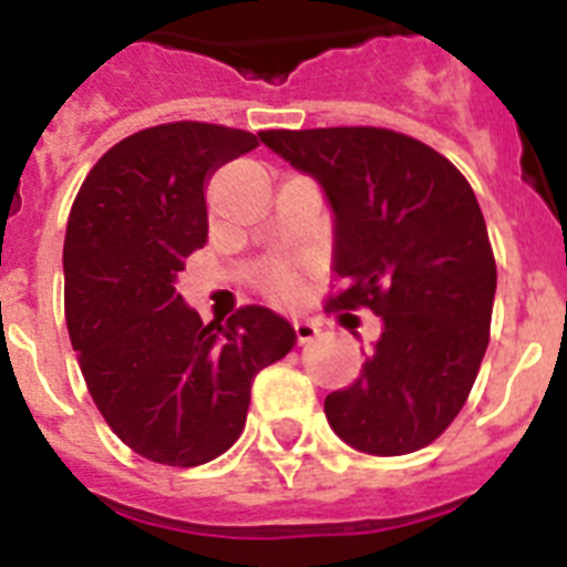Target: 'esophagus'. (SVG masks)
Returning <instances> with one entry per match:
<instances>
[{
  "label": "esophagus",
  "mask_w": 567,
  "mask_h": 567,
  "mask_svg": "<svg viewBox=\"0 0 567 567\" xmlns=\"http://www.w3.org/2000/svg\"><path fill=\"white\" fill-rule=\"evenodd\" d=\"M295 334H298V343H309V340H315L320 334L318 323L315 320H295Z\"/></svg>",
  "instance_id": "esophagus-1"
}]
</instances>
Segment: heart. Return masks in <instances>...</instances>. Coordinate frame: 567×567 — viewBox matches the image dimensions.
<instances>
[{
  "label": "heart",
  "instance_id": "1",
  "mask_svg": "<svg viewBox=\"0 0 567 567\" xmlns=\"http://www.w3.org/2000/svg\"><path fill=\"white\" fill-rule=\"evenodd\" d=\"M267 289L272 295H278V298H292L295 292H298V269L292 267V264H275L272 269L267 272Z\"/></svg>",
  "mask_w": 567,
  "mask_h": 567
}]
</instances>
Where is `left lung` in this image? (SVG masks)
Listing matches in <instances>:
<instances>
[{
    "label": "left lung",
    "instance_id": "obj_1",
    "mask_svg": "<svg viewBox=\"0 0 567 567\" xmlns=\"http://www.w3.org/2000/svg\"><path fill=\"white\" fill-rule=\"evenodd\" d=\"M332 207L327 309H372L383 332L352 385L323 403L343 443L378 457L434 443L488 349L497 264L477 195L449 158L383 127L264 130Z\"/></svg>",
    "mask_w": 567,
    "mask_h": 567
}]
</instances>
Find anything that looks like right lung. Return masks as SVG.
<instances>
[{"label": "right lung", "mask_w": 567, "mask_h": 567, "mask_svg": "<svg viewBox=\"0 0 567 567\" xmlns=\"http://www.w3.org/2000/svg\"><path fill=\"white\" fill-rule=\"evenodd\" d=\"M247 130L173 122L127 135L79 189L64 235V318L90 398L135 454L193 468L244 432L255 374L295 346L287 318L240 307L204 323L175 292L207 240L209 175Z\"/></svg>", "instance_id": "right-lung-1"}]
</instances>
